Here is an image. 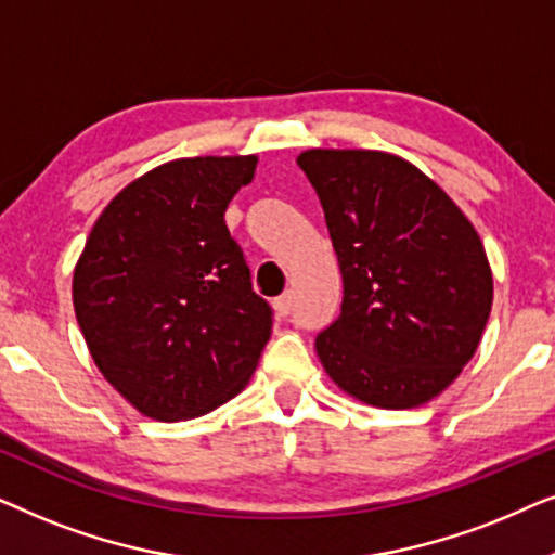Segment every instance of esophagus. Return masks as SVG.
<instances>
[{
  "instance_id": "obj_1",
  "label": "esophagus",
  "mask_w": 555,
  "mask_h": 555,
  "mask_svg": "<svg viewBox=\"0 0 555 555\" xmlns=\"http://www.w3.org/2000/svg\"><path fill=\"white\" fill-rule=\"evenodd\" d=\"M272 308H275V313H278L280 318L291 315V310H293L291 293H285V295H280V298H275V302H272Z\"/></svg>"
}]
</instances>
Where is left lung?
Returning a JSON list of instances; mask_svg holds the SVG:
<instances>
[{
	"instance_id": "1",
	"label": "left lung",
	"mask_w": 555,
	"mask_h": 555,
	"mask_svg": "<svg viewBox=\"0 0 555 555\" xmlns=\"http://www.w3.org/2000/svg\"><path fill=\"white\" fill-rule=\"evenodd\" d=\"M298 166L344 275L340 315L315 338L325 374L369 406L427 404L462 374L488 325L492 270L480 234L401 156L308 149Z\"/></svg>"
}]
</instances>
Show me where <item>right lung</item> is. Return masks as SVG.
<instances>
[{"label":"right lung","instance_id":"1","mask_svg":"<svg viewBox=\"0 0 555 555\" xmlns=\"http://www.w3.org/2000/svg\"><path fill=\"white\" fill-rule=\"evenodd\" d=\"M257 156L173 158L95 219L73 270V308L98 371L156 422L194 420L245 389L272 313L224 224Z\"/></svg>","mask_w":555,"mask_h":555}]
</instances>
